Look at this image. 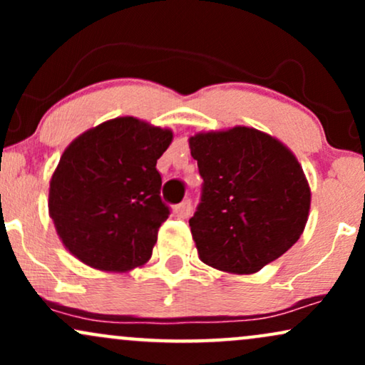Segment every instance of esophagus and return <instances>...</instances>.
<instances>
[{"mask_svg":"<svg viewBox=\"0 0 365 365\" xmlns=\"http://www.w3.org/2000/svg\"><path fill=\"white\" fill-rule=\"evenodd\" d=\"M192 212V202L190 200H183V202H180L178 206H175V215L178 217H182V220H185V217L190 216Z\"/></svg>","mask_w":365,"mask_h":365,"instance_id":"34e87169","label":"esophagus"}]
</instances>
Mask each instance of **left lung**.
I'll list each match as a JSON object with an SVG mask.
<instances>
[{"mask_svg":"<svg viewBox=\"0 0 365 365\" xmlns=\"http://www.w3.org/2000/svg\"><path fill=\"white\" fill-rule=\"evenodd\" d=\"M188 144L204 180L188 221L200 261L252 274L299 240L311 188L287 145L249 127L200 132Z\"/></svg>","mask_w":365,"mask_h":365,"instance_id":"8db88e82","label":"left lung"}]
</instances>
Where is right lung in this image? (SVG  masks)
Segmentation results:
<instances>
[{"label": "right lung", "mask_w": 365, "mask_h": 365, "mask_svg": "<svg viewBox=\"0 0 365 365\" xmlns=\"http://www.w3.org/2000/svg\"><path fill=\"white\" fill-rule=\"evenodd\" d=\"M173 140L133 116L108 120L78 135L49 182V216L78 261L127 273L153 255L170 207L161 200L158 159Z\"/></svg>", "instance_id": "right-lung-1"}]
</instances>
